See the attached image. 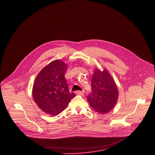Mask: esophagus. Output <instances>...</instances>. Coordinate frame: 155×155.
Wrapping results in <instances>:
<instances>
[{"label":"esophagus","instance_id":"34e87169","mask_svg":"<svg viewBox=\"0 0 155 155\" xmlns=\"http://www.w3.org/2000/svg\"><path fill=\"white\" fill-rule=\"evenodd\" d=\"M75 93L77 94V95H82L83 94V93L81 91H76L75 92Z\"/></svg>","mask_w":155,"mask_h":155}]
</instances>
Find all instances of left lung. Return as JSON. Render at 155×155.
<instances>
[{
    "mask_svg": "<svg viewBox=\"0 0 155 155\" xmlns=\"http://www.w3.org/2000/svg\"><path fill=\"white\" fill-rule=\"evenodd\" d=\"M91 89L87 100L94 110L104 114L114 108L118 100V90L114 78L106 69H96L92 77Z\"/></svg>",
    "mask_w": 155,
    "mask_h": 155,
    "instance_id": "left-lung-1",
    "label": "left lung"
}]
</instances>
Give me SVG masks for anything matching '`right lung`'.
Here are the masks:
<instances>
[{
    "instance_id": "obj_1",
    "label": "right lung",
    "mask_w": 155,
    "mask_h": 155,
    "mask_svg": "<svg viewBox=\"0 0 155 155\" xmlns=\"http://www.w3.org/2000/svg\"><path fill=\"white\" fill-rule=\"evenodd\" d=\"M68 65L54 60L37 75L32 88L33 99L38 107L46 114L57 115L67 107L75 94L71 93L64 75Z\"/></svg>"
}]
</instances>
